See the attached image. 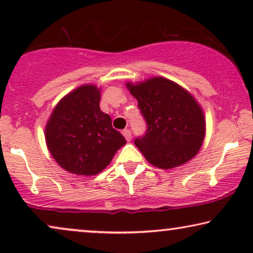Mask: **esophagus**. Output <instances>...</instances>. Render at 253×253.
<instances>
[{
	"label": "esophagus",
	"instance_id": "1",
	"mask_svg": "<svg viewBox=\"0 0 253 253\" xmlns=\"http://www.w3.org/2000/svg\"><path fill=\"white\" fill-rule=\"evenodd\" d=\"M122 133H123L124 138H126V139L127 141H130V140H131V138H132V136H131V131H130L129 129L123 130V131H122Z\"/></svg>",
	"mask_w": 253,
	"mask_h": 253
}]
</instances>
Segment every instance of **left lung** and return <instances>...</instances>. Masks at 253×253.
<instances>
[{
	"instance_id": "1",
	"label": "left lung",
	"mask_w": 253,
	"mask_h": 253,
	"mask_svg": "<svg viewBox=\"0 0 253 253\" xmlns=\"http://www.w3.org/2000/svg\"><path fill=\"white\" fill-rule=\"evenodd\" d=\"M147 129L134 144L151 165L171 169L198 153L206 132L202 107L191 93L165 77L126 83Z\"/></svg>"
}]
</instances>
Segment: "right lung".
<instances>
[{
  "label": "right lung",
  "instance_id": "1",
  "mask_svg": "<svg viewBox=\"0 0 253 253\" xmlns=\"http://www.w3.org/2000/svg\"><path fill=\"white\" fill-rule=\"evenodd\" d=\"M100 98L98 86H79L58 101L44 127L51 157L71 174H99L126 144L110 116L100 109Z\"/></svg>",
  "mask_w": 253,
  "mask_h": 253
}]
</instances>
